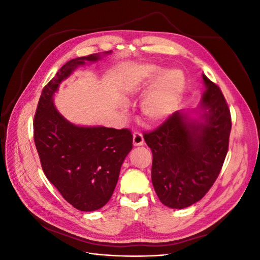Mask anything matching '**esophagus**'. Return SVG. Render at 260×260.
Wrapping results in <instances>:
<instances>
[{"mask_svg":"<svg viewBox=\"0 0 260 260\" xmlns=\"http://www.w3.org/2000/svg\"><path fill=\"white\" fill-rule=\"evenodd\" d=\"M143 143H144V139H143L142 133L136 131L133 133V145L140 146V145H143Z\"/></svg>","mask_w":260,"mask_h":260,"instance_id":"esophagus-1","label":"esophagus"}]
</instances>
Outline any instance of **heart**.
<instances>
[{
    "instance_id": "b5f03b06",
    "label": "heart",
    "mask_w": 260,
    "mask_h": 260,
    "mask_svg": "<svg viewBox=\"0 0 260 260\" xmlns=\"http://www.w3.org/2000/svg\"><path fill=\"white\" fill-rule=\"evenodd\" d=\"M161 69L157 66H146L139 73L138 81L142 82L159 76ZM184 78L177 69L169 70L160 78L143 104V113L149 120L157 121L166 117L175 107L182 92Z\"/></svg>"
}]
</instances>
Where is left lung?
I'll return each mask as SVG.
<instances>
[{"instance_id":"1","label":"left lung","mask_w":260,"mask_h":260,"mask_svg":"<svg viewBox=\"0 0 260 260\" xmlns=\"http://www.w3.org/2000/svg\"><path fill=\"white\" fill-rule=\"evenodd\" d=\"M205 123L169 115L143 137L153 154L152 182L159 201L170 208H185L202 200L215 183L229 149L231 114L219 86L203 75Z\"/></svg>"}]
</instances>
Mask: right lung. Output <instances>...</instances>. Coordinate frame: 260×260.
I'll return each mask as SVG.
<instances>
[{
    "label": "right lung",
    "instance_id": "1",
    "mask_svg": "<svg viewBox=\"0 0 260 260\" xmlns=\"http://www.w3.org/2000/svg\"><path fill=\"white\" fill-rule=\"evenodd\" d=\"M95 54L67 61L41 93L34 120V139L44 175L70 205L81 211L103 207L112 198L122 161L132 149L129 129L77 127L54 107L58 84Z\"/></svg>",
    "mask_w": 260,
    "mask_h": 260
}]
</instances>
